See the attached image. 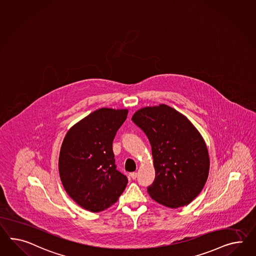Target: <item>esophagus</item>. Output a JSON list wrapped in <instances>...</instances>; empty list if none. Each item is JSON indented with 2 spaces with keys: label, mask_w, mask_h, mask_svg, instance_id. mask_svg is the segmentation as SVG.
<instances>
[{
  "label": "esophagus",
  "mask_w": 256,
  "mask_h": 256,
  "mask_svg": "<svg viewBox=\"0 0 256 256\" xmlns=\"http://www.w3.org/2000/svg\"><path fill=\"white\" fill-rule=\"evenodd\" d=\"M130 176H131L132 179H136L138 174L136 172H130Z\"/></svg>",
  "instance_id": "34e87169"
}]
</instances>
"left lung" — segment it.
Returning <instances> with one entry per match:
<instances>
[{
  "label": "left lung",
  "mask_w": 256,
  "mask_h": 256,
  "mask_svg": "<svg viewBox=\"0 0 256 256\" xmlns=\"http://www.w3.org/2000/svg\"><path fill=\"white\" fill-rule=\"evenodd\" d=\"M132 120L151 144L155 180L148 188L150 197L172 209L190 204L204 188L210 168L200 134L184 115L164 104L139 110Z\"/></svg>",
  "instance_id": "left-lung-1"
}]
</instances>
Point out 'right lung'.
<instances>
[{
	"label": "right lung",
	"instance_id": "1",
	"mask_svg": "<svg viewBox=\"0 0 256 256\" xmlns=\"http://www.w3.org/2000/svg\"><path fill=\"white\" fill-rule=\"evenodd\" d=\"M127 110L99 108L73 125L59 154V176L68 196L92 212L118 200L128 179L116 168L112 143Z\"/></svg>",
	"mask_w": 256,
	"mask_h": 256
}]
</instances>
